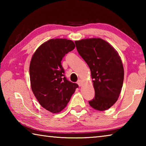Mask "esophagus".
I'll use <instances>...</instances> for the list:
<instances>
[{"label": "esophagus", "mask_w": 146, "mask_h": 146, "mask_svg": "<svg viewBox=\"0 0 146 146\" xmlns=\"http://www.w3.org/2000/svg\"><path fill=\"white\" fill-rule=\"evenodd\" d=\"M77 84H78V85L80 87V86H82V81H81V80H78L77 81Z\"/></svg>", "instance_id": "obj_1"}]
</instances>
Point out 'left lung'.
<instances>
[{"label": "left lung", "mask_w": 146, "mask_h": 146, "mask_svg": "<svg viewBox=\"0 0 146 146\" xmlns=\"http://www.w3.org/2000/svg\"><path fill=\"white\" fill-rule=\"evenodd\" d=\"M76 48L88 65L93 79L95 97L89 101L93 109L104 111L117 102L122 90L123 64L117 51L101 38L75 41Z\"/></svg>", "instance_id": "1"}]
</instances>
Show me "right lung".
<instances>
[{"mask_svg": "<svg viewBox=\"0 0 146 146\" xmlns=\"http://www.w3.org/2000/svg\"><path fill=\"white\" fill-rule=\"evenodd\" d=\"M71 40L50 39L42 44L32 56L29 66L31 90L40 104L53 113L60 112L78 87L67 80L62 59L75 49Z\"/></svg>", "mask_w": 146, "mask_h": 146, "instance_id": "1", "label": "right lung"}]
</instances>
